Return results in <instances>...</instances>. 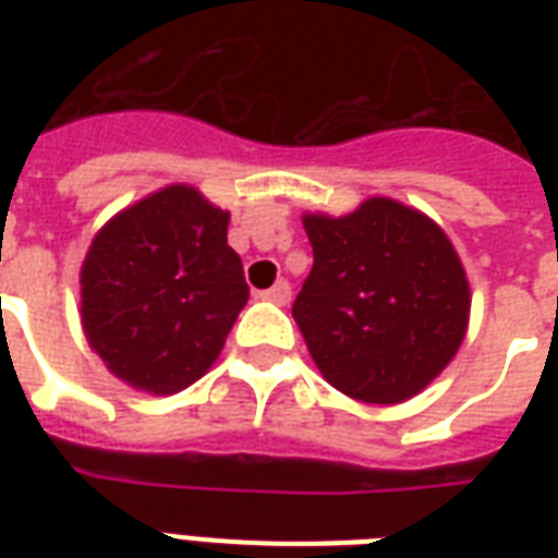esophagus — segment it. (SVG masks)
Wrapping results in <instances>:
<instances>
[{
	"label": "esophagus",
	"mask_w": 558,
	"mask_h": 558,
	"mask_svg": "<svg viewBox=\"0 0 558 558\" xmlns=\"http://www.w3.org/2000/svg\"><path fill=\"white\" fill-rule=\"evenodd\" d=\"M260 298H263V301H271V304L287 306L289 298H292V287H289L287 280H278L275 287L266 289V292H260Z\"/></svg>",
	"instance_id": "1"
}]
</instances>
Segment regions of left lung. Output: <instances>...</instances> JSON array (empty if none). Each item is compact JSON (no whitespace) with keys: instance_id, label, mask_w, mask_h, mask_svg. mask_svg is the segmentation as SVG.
<instances>
[{"instance_id":"left-lung-1","label":"left lung","mask_w":558,"mask_h":558,"mask_svg":"<svg viewBox=\"0 0 558 558\" xmlns=\"http://www.w3.org/2000/svg\"><path fill=\"white\" fill-rule=\"evenodd\" d=\"M313 271L292 318L332 388L397 405L428 388L469 330L472 289L432 217L371 196L344 217L304 214Z\"/></svg>"}]
</instances>
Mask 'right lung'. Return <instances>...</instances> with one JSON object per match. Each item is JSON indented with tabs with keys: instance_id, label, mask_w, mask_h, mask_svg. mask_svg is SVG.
Returning <instances> with one entry per match:
<instances>
[{
	"instance_id": "obj_1",
	"label": "right lung",
	"mask_w": 558,
	"mask_h": 558,
	"mask_svg": "<svg viewBox=\"0 0 558 558\" xmlns=\"http://www.w3.org/2000/svg\"><path fill=\"white\" fill-rule=\"evenodd\" d=\"M231 214L168 185L104 222L81 266L89 348L130 388L168 397L202 379L248 301Z\"/></svg>"
}]
</instances>
